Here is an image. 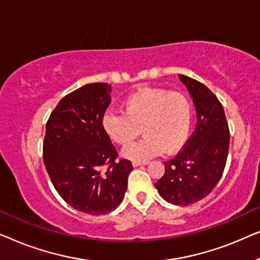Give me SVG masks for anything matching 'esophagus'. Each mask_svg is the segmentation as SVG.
<instances>
[{
	"mask_svg": "<svg viewBox=\"0 0 260 260\" xmlns=\"http://www.w3.org/2000/svg\"><path fill=\"white\" fill-rule=\"evenodd\" d=\"M149 162H147V161H134L133 162V166L135 167V168H136V167H140V166H145V165H148Z\"/></svg>",
	"mask_w": 260,
	"mask_h": 260,
	"instance_id": "1",
	"label": "esophagus"
}]
</instances>
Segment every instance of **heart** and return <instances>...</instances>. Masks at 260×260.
Wrapping results in <instances>:
<instances>
[{
  "instance_id": "obj_1",
  "label": "heart",
  "mask_w": 260,
  "mask_h": 260,
  "mask_svg": "<svg viewBox=\"0 0 260 260\" xmlns=\"http://www.w3.org/2000/svg\"><path fill=\"white\" fill-rule=\"evenodd\" d=\"M123 113L108 111L102 119L104 133L120 147L133 143L142 133L143 140L124 149L123 156L145 161L165 150L167 155L180 151L189 138L193 108L186 95L159 87H141L127 95Z\"/></svg>"
}]
</instances>
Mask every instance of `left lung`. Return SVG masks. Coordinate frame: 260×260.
Returning a JSON list of instances; mask_svg holds the SVG:
<instances>
[{
    "label": "left lung",
    "instance_id": "left-lung-1",
    "mask_svg": "<svg viewBox=\"0 0 260 260\" xmlns=\"http://www.w3.org/2000/svg\"><path fill=\"white\" fill-rule=\"evenodd\" d=\"M179 78L193 98L198 124L180 154L165 162V174L155 187L169 204L188 206L207 197L221 179L229 155L230 130L215 94L193 78L183 74Z\"/></svg>",
    "mask_w": 260,
    "mask_h": 260
}]
</instances>
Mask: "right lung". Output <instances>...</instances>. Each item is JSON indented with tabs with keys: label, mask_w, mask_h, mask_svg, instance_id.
<instances>
[{
	"label": "right lung",
	"mask_w": 260,
	"mask_h": 260,
	"mask_svg": "<svg viewBox=\"0 0 260 260\" xmlns=\"http://www.w3.org/2000/svg\"><path fill=\"white\" fill-rule=\"evenodd\" d=\"M111 90L106 83L84 85L59 102L46 124L44 162L53 186L74 209L92 215L118 207L133 170L127 159L116 161L102 126Z\"/></svg>",
	"instance_id": "1"
}]
</instances>
